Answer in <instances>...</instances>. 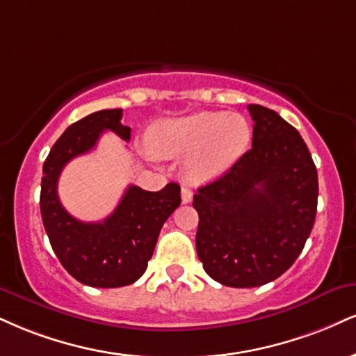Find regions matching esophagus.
I'll use <instances>...</instances> for the list:
<instances>
[{
  "label": "esophagus",
  "mask_w": 356,
  "mask_h": 356,
  "mask_svg": "<svg viewBox=\"0 0 356 356\" xmlns=\"http://www.w3.org/2000/svg\"><path fill=\"white\" fill-rule=\"evenodd\" d=\"M181 195H182V202L184 204H189L192 200V191L189 189V187H182Z\"/></svg>",
  "instance_id": "1"
}]
</instances>
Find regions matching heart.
<instances>
[{
    "label": "heart",
    "mask_w": 356,
    "mask_h": 356,
    "mask_svg": "<svg viewBox=\"0 0 356 356\" xmlns=\"http://www.w3.org/2000/svg\"><path fill=\"white\" fill-rule=\"evenodd\" d=\"M250 126L238 114L202 111L162 119L147 132V147L157 157H187L184 172L192 182H207L229 170L250 143Z\"/></svg>",
    "instance_id": "obj_1"
}]
</instances>
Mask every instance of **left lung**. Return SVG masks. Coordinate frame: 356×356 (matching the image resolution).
Listing matches in <instances>:
<instances>
[{
  "instance_id": "8db88e82",
  "label": "left lung",
  "mask_w": 356,
  "mask_h": 356,
  "mask_svg": "<svg viewBox=\"0 0 356 356\" xmlns=\"http://www.w3.org/2000/svg\"><path fill=\"white\" fill-rule=\"evenodd\" d=\"M252 149L199 187L195 247L222 285L250 289L289 270L315 224L318 175L307 144L275 111L248 104Z\"/></svg>"
}]
</instances>
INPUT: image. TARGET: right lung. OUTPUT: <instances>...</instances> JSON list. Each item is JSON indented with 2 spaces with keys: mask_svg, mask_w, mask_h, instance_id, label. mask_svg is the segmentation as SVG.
<instances>
[{
  "mask_svg": "<svg viewBox=\"0 0 356 356\" xmlns=\"http://www.w3.org/2000/svg\"><path fill=\"white\" fill-rule=\"evenodd\" d=\"M122 109H104L71 124L56 140L42 165L40 207L42 224L59 262L76 280L97 289L134 284L145 272L157 237L181 205V187L170 182L159 192L129 186L121 202L102 222H81L59 202L58 179L76 156L96 147L104 131L131 139Z\"/></svg>",
  "mask_w": 356,
  "mask_h": 356,
  "instance_id": "add662e5",
  "label": "right lung"
}]
</instances>
